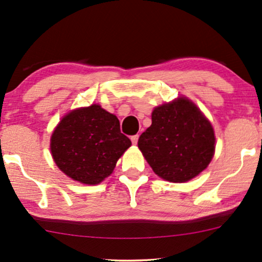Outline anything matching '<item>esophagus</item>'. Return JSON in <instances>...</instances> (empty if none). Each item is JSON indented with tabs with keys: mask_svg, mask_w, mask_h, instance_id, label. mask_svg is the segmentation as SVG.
Segmentation results:
<instances>
[{
	"mask_svg": "<svg viewBox=\"0 0 262 262\" xmlns=\"http://www.w3.org/2000/svg\"><path fill=\"white\" fill-rule=\"evenodd\" d=\"M131 141L134 144H137L138 142V135H135V136H131Z\"/></svg>",
	"mask_w": 262,
	"mask_h": 262,
	"instance_id": "1",
	"label": "esophagus"
}]
</instances>
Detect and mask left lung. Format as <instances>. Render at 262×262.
<instances>
[{"label":"left lung","mask_w":262,"mask_h":262,"mask_svg":"<svg viewBox=\"0 0 262 262\" xmlns=\"http://www.w3.org/2000/svg\"><path fill=\"white\" fill-rule=\"evenodd\" d=\"M138 148L161 179L187 182L214 157V128L194 103L179 97L154 108L151 125L140 136Z\"/></svg>","instance_id":"8db88e82"}]
</instances>
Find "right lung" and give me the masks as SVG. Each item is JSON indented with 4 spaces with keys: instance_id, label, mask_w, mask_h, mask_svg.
<instances>
[{
    "instance_id": "right-lung-1",
    "label": "right lung",
    "mask_w": 262,
    "mask_h": 262,
    "mask_svg": "<svg viewBox=\"0 0 262 262\" xmlns=\"http://www.w3.org/2000/svg\"><path fill=\"white\" fill-rule=\"evenodd\" d=\"M50 147L54 163L68 177L83 185H98L112 175L131 141L120 132L114 114L92 104L63 116Z\"/></svg>"
}]
</instances>
